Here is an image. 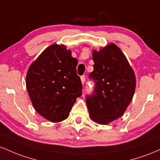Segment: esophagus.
I'll return each mask as SVG.
<instances>
[{
	"label": "esophagus",
	"instance_id": "1",
	"mask_svg": "<svg viewBox=\"0 0 160 160\" xmlns=\"http://www.w3.org/2000/svg\"><path fill=\"white\" fill-rule=\"evenodd\" d=\"M81 81H82V83L84 85V83H85V75H82V76H81Z\"/></svg>",
	"mask_w": 160,
	"mask_h": 160
}]
</instances>
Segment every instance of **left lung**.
<instances>
[{"label":"left lung","mask_w":160,"mask_h":160,"mask_svg":"<svg viewBox=\"0 0 160 160\" xmlns=\"http://www.w3.org/2000/svg\"><path fill=\"white\" fill-rule=\"evenodd\" d=\"M94 71L89 78L94 90L87 95L90 117L95 122L107 125L122 116L132 101L136 86L135 75L126 57L113 43L94 50Z\"/></svg>","instance_id":"obj_1"}]
</instances>
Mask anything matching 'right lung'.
<instances>
[{
  "label": "right lung",
  "mask_w": 160,
  "mask_h": 160,
  "mask_svg": "<svg viewBox=\"0 0 160 160\" xmlns=\"http://www.w3.org/2000/svg\"><path fill=\"white\" fill-rule=\"evenodd\" d=\"M77 59L64 45L46 48L32 63L26 75V88L32 105L52 122L67 119L82 85L77 75Z\"/></svg>",
  "instance_id": "right-lung-1"
}]
</instances>
